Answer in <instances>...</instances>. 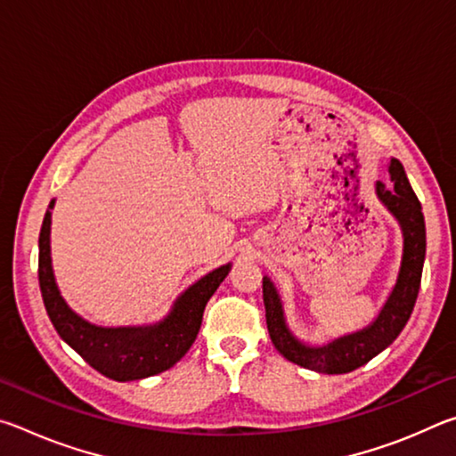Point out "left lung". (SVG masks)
Instances as JSON below:
<instances>
[{"mask_svg": "<svg viewBox=\"0 0 456 456\" xmlns=\"http://www.w3.org/2000/svg\"><path fill=\"white\" fill-rule=\"evenodd\" d=\"M390 184L378 181L376 195L403 227L404 253L395 289L372 326L339 338L322 348H310L291 336V331L285 326L280 296H277L273 283L264 277V304L269 338H272L275 350L293 364L322 374L352 372V370L364 366L384 348H388L411 318L416 297H419L424 256H427V227H424L420 200L406 179L403 163L396 159L390 160Z\"/></svg>", "mask_w": 456, "mask_h": 456, "instance_id": "obj_1", "label": "left lung"}]
</instances>
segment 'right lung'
<instances>
[{
    "mask_svg": "<svg viewBox=\"0 0 456 456\" xmlns=\"http://www.w3.org/2000/svg\"><path fill=\"white\" fill-rule=\"evenodd\" d=\"M53 200L40 229L37 280L53 328L88 364L112 380H141L175 366L195 342L205 305L225 280L231 265L215 269L176 299L173 312L149 328H98L78 318L61 299L52 273L50 223Z\"/></svg>",
    "mask_w": 456,
    "mask_h": 456,
    "instance_id": "add662e5",
    "label": "right lung"
}]
</instances>
